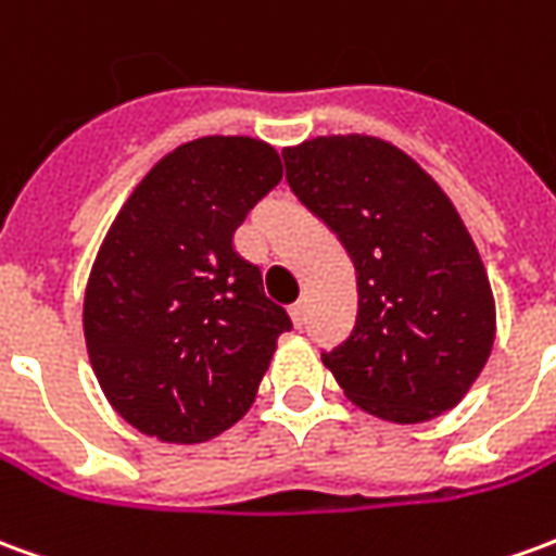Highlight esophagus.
Masks as SVG:
<instances>
[{"label": "esophagus", "instance_id": "34e87169", "mask_svg": "<svg viewBox=\"0 0 556 556\" xmlns=\"http://www.w3.org/2000/svg\"><path fill=\"white\" fill-rule=\"evenodd\" d=\"M289 316H291V321H294V328H301V325H304V318H306V304H304V301L291 304L289 306Z\"/></svg>", "mask_w": 556, "mask_h": 556}]
</instances>
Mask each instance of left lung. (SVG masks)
<instances>
[{
	"label": "left lung",
	"mask_w": 556,
	"mask_h": 556,
	"mask_svg": "<svg viewBox=\"0 0 556 556\" xmlns=\"http://www.w3.org/2000/svg\"><path fill=\"white\" fill-rule=\"evenodd\" d=\"M282 159L291 192L355 265V328L321 355L337 386L391 425L448 413L496 337L488 270L452 198L413 156L372 135H318L286 147Z\"/></svg>",
	"instance_id": "obj_1"
}]
</instances>
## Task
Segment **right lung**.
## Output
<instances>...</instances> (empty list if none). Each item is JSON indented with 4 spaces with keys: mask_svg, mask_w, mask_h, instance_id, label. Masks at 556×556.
Here are the masks:
<instances>
[{
    "mask_svg": "<svg viewBox=\"0 0 556 556\" xmlns=\"http://www.w3.org/2000/svg\"><path fill=\"white\" fill-rule=\"evenodd\" d=\"M279 180L270 143L207 135L159 159L116 213L89 270L84 337L104 397L135 430L195 445L252 406L291 318L235 231Z\"/></svg>",
    "mask_w": 556,
    "mask_h": 556,
    "instance_id": "right-lung-1",
    "label": "right lung"
}]
</instances>
